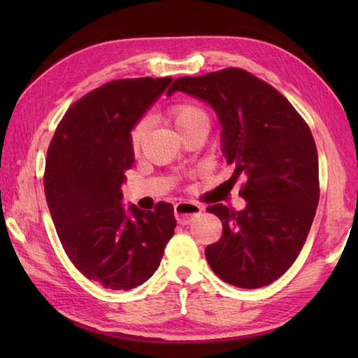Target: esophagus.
<instances>
[{"instance_id":"obj_1","label":"esophagus","mask_w":358,"mask_h":358,"mask_svg":"<svg viewBox=\"0 0 358 358\" xmlns=\"http://www.w3.org/2000/svg\"><path fill=\"white\" fill-rule=\"evenodd\" d=\"M201 210L203 208L191 201H181L178 204H175V217H177L180 224H189L192 222V218L195 215H199Z\"/></svg>"}]
</instances>
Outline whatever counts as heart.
<instances>
[{
    "label": "heart",
    "instance_id": "heart-1",
    "mask_svg": "<svg viewBox=\"0 0 358 358\" xmlns=\"http://www.w3.org/2000/svg\"><path fill=\"white\" fill-rule=\"evenodd\" d=\"M169 120L172 121V124L175 129H177L178 134H183L189 131V129L196 127V126L208 127L209 124L208 113L201 108H199V106L189 104V103H181V104L173 106V108L169 110ZM146 131H148L146 121H140V123L132 129L131 143L135 154H138L141 150L144 136H146Z\"/></svg>",
    "mask_w": 358,
    "mask_h": 358
}]
</instances>
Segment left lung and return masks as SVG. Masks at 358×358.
<instances>
[{
	"mask_svg": "<svg viewBox=\"0 0 358 358\" xmlns=\"http://www.w3.org/2000/svg\"><path fill=\"white\" fill-rule=\"evenodd\" d=\"M183 92L208 103L222 126L220 141L234 178L243 173L245 209L222 203L208 212L223 235L204 250L223 281L255 289L280 278L305 245L318 204V155L308 124L286 98L243 69L173 81L166 95Z\"/></svg>",
	"mask_w": 358,
	"mask_h": 358,
	"instance_id": "left-lung-1",
	"label": "left lung"
}]
</instances>
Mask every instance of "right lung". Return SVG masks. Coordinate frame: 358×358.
Returning a JSON list of instances; mask_svg holds the SVG:
<instances>
[{
  "instance_id": "add662e5",
  "label": "right lung",
  "mask_w": 358,
  "mask_h": 358,
  "mask_svg": "<svg viewBox=\"0 0 358 358\" xmlns=\"http://www.w3.org/2000/svg\"><path fill=\"white\" fill-rule=\"evenodd\" d=\"M172 78L115 80L72 104L48 150L44 192L59 241L86 278L113 291L143 285L158 269L177 220L123 206L121 186L135 155L132 129Z\"/></svg>"
}]
</instances>
